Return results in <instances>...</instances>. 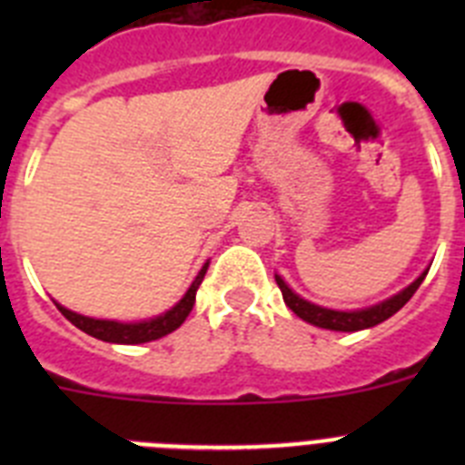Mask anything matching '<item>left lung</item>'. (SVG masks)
Here are the masks:
<instances>
[{"mask_svg":"<svg viewBox=\"0 0 465 465\" xmlns=\"http://www.w3.org/2000/svg\"><path fill=\"white\" fill-rule=\"evenodd\" d=\"M424 277H426V272L421 274L417 282L410 283L408 289L401 291V293L393 295V298L384 300V302H380V305L368 307V310H356V312H338V310H326V307L312 305V302L302 300L300 295H295L293 291H291L289 286L283 283V279L274 274V279H277V286L282 289L283 302L291 307V312H293V314H298L302 322L314 323V326H319V328H328V331H344V332L363 331V328H372V326H377V323L386 322L389 316L396 314V312L401 310V307L405 305V302H408L414 293H417V289L421 286Z\"/></svg>","mask_w":465,"mask_h":465,"instance_id":"left-lung-1","label":"left lung"}]
</instances>
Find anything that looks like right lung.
<instances>
[{"label": "right lung", "instance_id": "1", "mask_svg": "<svg viewBox=\"0 0 465 465\" xmlns=\"http://www.w3.org/2000/svg\"><path fill=\"white\" fill-rule=\"evenodd\" d=\"M209 262L200 270V274L195 277V282L191 283V289L188 293L179 300V305L172 307L170 312H165L163 316H155L151 322H142V323H118V322H102V319H88V316L74 314V312L64 310L60 307V312L64 314V319L74 323L76 328H81L84 332L93 335L97 340H104V342H116V344H142V342H151V340H158L167 332L176 331V328L182 326L186 322V316L191 314L193 305H195V293L200 289V283H203L204 272H207Z\"/></svg>", "mask_w": 465, "mask_h": 465}]
</instances>
